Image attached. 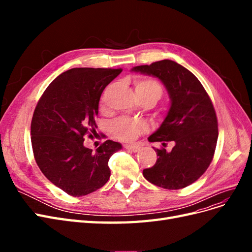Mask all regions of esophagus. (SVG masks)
<instances>
[{
    "mask_svg": "<svg viewBox=\"0 0 252 252\" xmlns=\"http://www.w3.org/2000/svg\"><path fill=\"white\" fill-rule=\"evenodd\" d=\"M125 148L129 151H132V152H138L141 149V146L139 145H125Z\"/></svg>",
    "mask_w": 252,
    "mask_h": 252,
    "instance_id": "esophagus-1",
    "label": "esophagus"
}]
</instances>
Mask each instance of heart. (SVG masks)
Here are the masks:
<instances>
[{
  "mask_svg": "<svg viewBox=\"0 0 252 252\" xmlns=\"http://www.w3.org/2000/svg\"><path fill=\"white\" fill-rule=\"evenodd\" d=\"M136 95L141 97H155L156 100L162 95V87L159 84L151 79H138L134 82ZM147 124L143 121L128 118H120L112 124L114 135L122 141H133L134 139L147 130Z\"/></svg>",
  "mask_w": 252,
  "mask_h": 252,
  "instance_id": "b5f03b06",
  "label": "heart"
}]
</instances>
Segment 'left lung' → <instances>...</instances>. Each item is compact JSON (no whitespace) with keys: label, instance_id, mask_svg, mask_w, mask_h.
I'll return each instance as SVG.
<instances>
[{"label":"left lung","instance_id":"8db88e82","mask_svg":"<svg viewBox=\"0 0 252 252\" xmlns=\"http://www.w3.org/2000/svg\"><path fill=\"white\" fill-rule=\"evenodd\" d=\"M132 71L156 77L164 84L170 107L149 142H174L171 151L155 148L156 164L143 170L144 178L165 189L189 186L207 170L218 141V120L208 94L201 82L174 61L163 60L135 66Z\"/></svg>","mask_w":252,"mask_h":252}]
</instances>
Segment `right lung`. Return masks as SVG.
Returning <instances> with one entry per match:
<instances>
[{
    "instance_id": "add662e5",
    "label": "right lung",
    "mask_w": 252,
    "mask_h": 252,
    "mask_svg": "<svg viewBox=\"0 0 252 252\" xmlns=\"http://www.w3.org/2000/svg\"><path fill=\"white\" fill-rule=\"evenodd\" d=\"M121 72V68H72L49 84L34 109L35 162L53 185L71 196L94 192L110 178L108 161L122 145L107 140L93 151L84 146V135L95 132L101 94Z\"/></svg>"
}]
</instances>
